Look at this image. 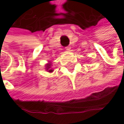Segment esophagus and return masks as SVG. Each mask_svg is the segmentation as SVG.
Segmentation results:
<instances>
[{
    "label": "esophagus",
    "instance_id": "1",
    "mask_svg": "<svg viewBox=\"0 0 124 124\" xmlns=\"http://www.w3.org/2000/svg\"><path fill=\"white\" fill-rule=\"evenodd\" d=\"M70 49H71V47H70V46H66V47H65V49H66L67 51H70Z\"/></svg>",
    "mask_w": 124,
    "mask_h": 124
}]
</instances>
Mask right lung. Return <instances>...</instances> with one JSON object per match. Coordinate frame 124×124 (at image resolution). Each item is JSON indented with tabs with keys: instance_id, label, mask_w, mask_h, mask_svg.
I'll return each instance as SVG.
<instances>
[{
	"instance_id": "right-lung-1",
	"label": "right lung",
	"mask_w": 124,
	"mask_h": 124,
	"mask_svg": "<svg viewBox=\"0 0 124 124\" xmlns=\"http://www.w3.org/2000/svg\"><path fill=\"white\" fill-rule=\"evenodd\" d=\"M51 65H52V64L49 62V63L46 64V70H48V72H53V70H52V69H51Z\"/></svg>"
}]
</instances>
